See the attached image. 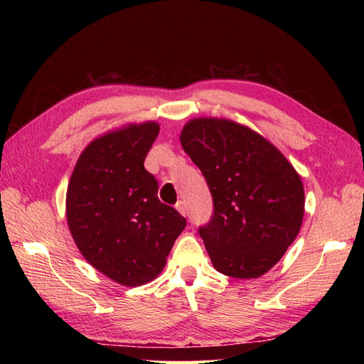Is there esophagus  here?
Masks as SVG:
<instances>
[{
    "label": "esophagus",
    "mask_w": 364,
    "mask_h": 364,
    "mask_svg": "<svg viewBox=\"0 0 364 364\" xmlns=\"http://www.w3.org/2000/svg\"><path fill=\"white\" fill-rule=\"evenodd\" d=\"M175 208H176L178 211H180V214H183V215H186V214H188V206H186V203L181 202V200L175 205Z\"/></svg>",
    "instance_id": "1"
}]
</instances>
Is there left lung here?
<instances>
[{
    "label": "left lung",
    "instance_id": "1",
    "mask_svg": "<svg viewBox=\"0 0 364 364\" xmlns=\"http://www.w3.org/2000/svg\"><path fill=\"white\" fill-rule=\"evenodd\" d=\"M183 150L211 191V220L198 228L215 270L258 278L282 259L305 213L304 184L282 151L227 119L189 120Z\"/></svg>",
    "mask_w": 364,
    "mask_h": 364
}]
</instances>
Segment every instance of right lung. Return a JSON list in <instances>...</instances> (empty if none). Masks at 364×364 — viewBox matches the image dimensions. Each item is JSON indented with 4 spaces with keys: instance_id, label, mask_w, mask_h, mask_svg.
<instances>
[{
    "instance_id": "obj_1",
    "label": "right lung",
    "mask_w": 364,
    "mask_h": 364,
    "mask_svg": "<svg viewBox=\"0 0 364 364\" xmlns=\"http://www.w3.org/2000/svg\"><path fill=\"white\" fill-rule=\"evenodd\" d=\"M156 122L131 123L94 139L80 154L67 188L65 213L82 257L115 283L141 286L164 269L186 219L158 198L144 161Z\"/></svg>"
}]
</instances>
